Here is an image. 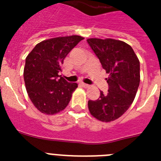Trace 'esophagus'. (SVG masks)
Listing matches in <instances>:
<instances>
[{
	"label": "esophagus",
	"mask_w": 161,
	"mask_h": 161,
	"mask_svg": "<svg viewBox=\"0 0 161 161\" xmlns=\"http://www.w3.org/2000/svg\"><path fill=\"white\" fill-rule=\"evenodd\" d=\"M81 85L83 86V88H89V87H90V86L88 85V84H86V83H81Z\"/></svg>",
	"instance_id": "34e87169"
}]
</instances>
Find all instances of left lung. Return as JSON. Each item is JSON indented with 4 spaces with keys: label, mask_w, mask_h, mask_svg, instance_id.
I'll list each match as a JSON object with an SVG mask.
<instances>
[{
    "label": "left lung",
    "mask_w": 161,
    "mask_h": 161,
    "mask_svg": "<svg viewBox=\"0 0 161 161\" xmlns=\"http://www.w3.org/2000/svg\"><path fill=\"white\" fill-rule=\"evenodd\" d=\"M108 77L107 94L89 100L92 116L102 122H111L122 116L132 104L140 85V60L126 42L112 38L87 39Z\"/></svg>",
    "instance_id": "left-lung-1"
}]
</instances>
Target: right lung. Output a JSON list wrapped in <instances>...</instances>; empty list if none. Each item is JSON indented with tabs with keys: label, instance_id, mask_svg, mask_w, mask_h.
<instances>
[{
	"label": "right lung",
	"instance_id": "add662e5",
	"mask_svg": "<svg viewBox=\"0 0 161 161\" xmlns=\"http://www.w3.org/2000/svg\"><path fill=\"white\" fill-rule=\"evenodd\" d=\"M84 37L58 36L39 42L26 58L24 81L29 98L45 114H56L69 103L76 83H68L58 73L69 52Z\"/></svg>",
	"mask_w": 161,
	"mask_h": 161
}]
</instances>
